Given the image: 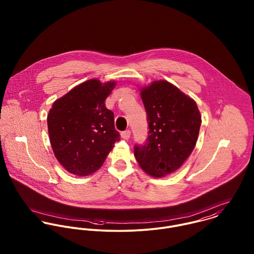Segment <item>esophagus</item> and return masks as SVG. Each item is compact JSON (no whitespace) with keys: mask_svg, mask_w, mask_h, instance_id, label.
I'll list each match as a JSON object with an SVG mask.
<instances>
[{"mask_svg":"<svg viewBox=\"0 0 254 254\" xmlns=\"http://www.w3.org/2000/svg\"><path fill=\"white\" fill-rule=\"evenodd\" d=\"M121 137L124 139V140H129L130 137H131V132L130 130H126L124 132L121 133Z\"/></svg>","mask_w":254,"mask_h":254,"instance_id":"esophagus-1","label":"esophagus"}]
</instances>
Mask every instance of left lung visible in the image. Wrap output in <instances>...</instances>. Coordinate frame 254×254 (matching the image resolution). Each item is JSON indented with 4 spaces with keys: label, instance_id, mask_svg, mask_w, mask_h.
I'll return each mask as SVG.
<instances>
[{
    "label": "left lung",
    "instance_id": "8db88e82",
    "mask_svg": "<svg viewBox=\"0 0 254 254\" xmlns=\"http://www.w3.org/2000/svg\"><path fill=\"white\" fill-rule=\"evenodd\" d=\"M148 121L145 145L135 146V157L145 173L161 178L178 170L196 145L201 115L196 103L166 80L141 87Z\"/></svg>",
    "mask_w": 254,
    "mask_h": 254
}]
</instances>
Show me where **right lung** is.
Returning a JSON list of instances; mask_svg holds the SVG:
<instances>
[{
	"label": "right lung",
	"instance_id": "add662e5",
	"mask_svg": "<svg viewBox=\"0 0 254 254\" xmlns=\"http://www.w3.org/2000/svg\"><path fill=\"white\" fill-rule=\"evenodd\" d=\"M115 86V80L90 79L53 103L47 117L50 142L56 158L69 173L93 174L120 140L113 112L105 104Z\"/></svg>",
	"mask_w": 254,
	"mask_h": 254
}]
</instances>
